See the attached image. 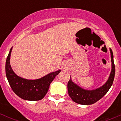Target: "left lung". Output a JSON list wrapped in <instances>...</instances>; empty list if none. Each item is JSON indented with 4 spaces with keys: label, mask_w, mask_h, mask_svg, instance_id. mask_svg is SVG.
Returning a JSON list of instances; mask_svg holds the SVG:
<instances>
[{
    "label": "left lung",
    "mask_w": 121,
    "mask_h": 121,
    "mask_svg": "<svg viewBox=\"0 0 121 121\" xmlns=\"http://www.w3.org/2000/svg\"><path fill=\"white\" fill-rule=\"evenodd\" d=\"M111 58L112 62V69L108 80L104 85L101 87L93 90H84L70 80L67 84L68 92L69 97L74 102L81 105H91L95 103L107 94L113 84L115 73L113 56L112 50L110 48Z\"/></svg>",
    "instance_id": "8db88e82"
}]
</instances>
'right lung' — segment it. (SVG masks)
I'll list each match as a JSON object with an SVG mask.
<instances>
[{
  "mask_svg": "<svg viewBox=\"0 0 121 121\" xmlns=\"http://www.w3.org/2000/svg\"><path fill=\"white\" fill-rule=\"evenodd\" d=\"M10 50L6 61V75L8 82L13 92L20 98L27 101H39L44 97L48 91L51 82L56 75L61 71L60 69L53 72L37 80H27L17 75L10 64Z\"/></svg>",
  "mask_w": 121,
  "mask_h": 121,
  "instance_id": "1",
  "label": "right lung"
}]
</instances>
